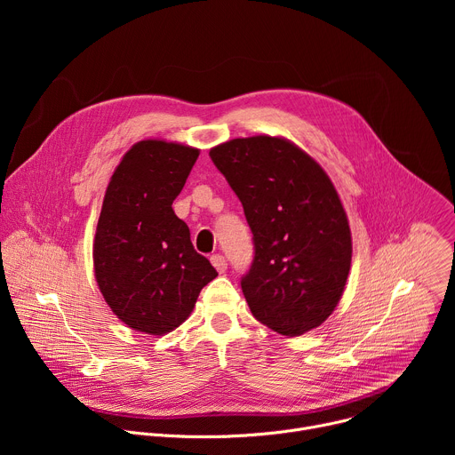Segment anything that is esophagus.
I'll return each mask as SVG.
<instances>
[{
    "label": "esophagus",
    "instance_id": "34e87169",
    "mask_svg": "<svg viewBox=\"0 0 455 455\" xmlns=\"http://www.w3.org/2000/svg\"><path fill=\"white\" fill-rule=\"evenodd\" d=\"M211 263H212V267H214L220 274H223V272L227 270V259H225L223 255H220V253H216V255L211 257Z\"/></svg>",
    "mask_w": 455,
    "mask_h": 455
}]
</instances>
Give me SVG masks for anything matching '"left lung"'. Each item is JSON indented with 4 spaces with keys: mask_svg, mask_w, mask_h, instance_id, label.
I'll return each mask as SVG.
<instances>
[{
    "mask_svg": "<svg viewBox=\"0 0 455 455\" xmlns=\"http://www.w3.org/2000/svg\"><path fill=\"white\" fill-rule=\"evenodd\" d=\"M209 155L253 234V263L241 279L251 315L286 337L318 328L344 293L353 255L333 181L281 137L234 139Z\"/></svg>",
    "mask_w": 455,
    "mask_h": 455,
    "instance_id": "obj_1",
    "label": "left lung"
}]
</instances>
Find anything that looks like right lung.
I'll list each match as a JSON object with an SVG mask.
<instances>
[{
    "label": "right lung",
    "instance_id": "right-lung-1",
    "mask_svg": "<svg viewBox=\"0 0 455 455\" xmlns=\"http://www.w3.org/2000/svg\"><path fill=\"white\" fill-rule=\"evenodd\" d=\"M198 156L190 146L140 140L108 183L93 241L95 279L111 311L135 331L176 330L218 275L172 211Z\"/></svg>",
    "mask_w": 455,
    "mask_h": 455
}]
</instances>
